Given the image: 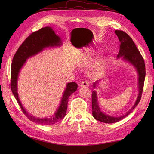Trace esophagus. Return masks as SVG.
Listing matches in <instances>:
<instances>
[{"label":"esophagus","instance_id":"obj_1","mask_svg":"<svg viewBox=\"0 0 154 154\" xmlns=\"http://www.w3.org/2000/svg\"><path fill=\"white\" fill-rule=\"evenodd\" d=\"M90 85L89 82H88L87 80H84V81L82 82L81 84H80V86L81 87H88Z\"/></svg>","mask_w":154,"mask_h":154}]
</instances>
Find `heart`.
I'll use <instances>...</instances> for the list:
<instances>
[{
  "label": "heart",
  "mask_w": 154,
  "mask_h": 154,
  "mask_svg": "<svg viewBox=\"0 0 154 154\" xmlns=\"http://www.w3.org/2000/svg\"><path fill=\"white\" fill-rule=\"evenodd\" d=\"M102 67V63H100V64H99V69H101Z\"/></svg>",
  "instance_id": "b5f03b06"
}]
</instances>
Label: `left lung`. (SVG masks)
Listing matches in <instances>:
<instances>
[{"instance_id":"left-lung-1","label":"left lung","mask_w":154,"mask_h":154,"mask_svg":"<svg viewBox=\"0 0 154 154\" xmlns=\"http://www.w3.org/2000/svg\"><path fill=\"white\" fill-rule=\"evenodd\" d=\"M115 32L120 42V49L117 55V58L120 59V57H122V59H124V60L127 61L129 63L132 64L134 67L136 69L139 76V94L134 106L125 114L120 117H112L106 114L105 113L102 112L100 110L97 101V95L95 91H93V92L92 93V116L96 120L107 124L115 123L122 120L128 114H130L131 112L139 104L143 92L145 76V66L144 60L139 51L138 50V48H137L135 44H134L133 40L127 33H125V32L122 30H116ZM99 81H100V80H97V81L94 83V87H96V84L99 83Z\"/></svg>"}]
</instances>
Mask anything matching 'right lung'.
I'll return each mask as SVG.
<instances>
[{"label": "right lung", "mask_w": 154, "mask_h": 154, "mask_svg": "<svg viewBox=\"0 0 154 154\" xmlns=\"http://www.w3.org/2000/svg\"><path fill=\"white\" fill-rule=\"evenodd\" d=\"M62 45L60 37L57 35L53 29L50 27H45L38 31L32 33L21 44L14 55L11 65V91L17 100L22 112L32 122L41 125H53L59 122L66 114L68 99L77 91V84L75 82H70L67 84L63 92L60 104L54 114L50 118L39 119L30 115L22 106L17 92V79L20 70L26 62V60L42 51L48 47L59 46Z\"/></svg>", "instance_id": "add662e5"}]
</instances>
